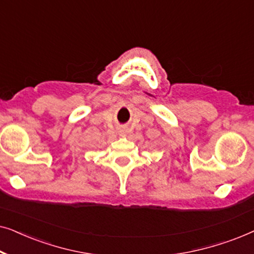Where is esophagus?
<instances>
[{
  "label": "esophagus",
  "mask_w": 254,
  "mask_h": 254,
  "mask_svg": "<svg viewBox=\"0 0 254 254\" xmlns=\"http://www.w3.org/2000/svg\"><path fill=\"white\" fill-rule=\"evenodd\" d=\"M119 133H120V134H125V130H123V129H121V130L119 131Z\"/></svg>",
  "instance_id": "esophagus-1"
}]
</instances>
